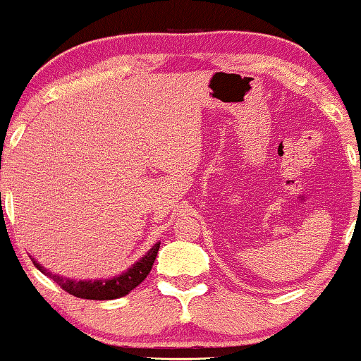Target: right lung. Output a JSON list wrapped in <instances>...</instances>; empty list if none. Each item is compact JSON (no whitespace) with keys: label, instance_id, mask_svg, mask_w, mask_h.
<instances>
[{"label":"right lung","instance_id":"1","mask_svg":"<svg viewBox=\"0 0 361 361\" xmlns=\"http://www.w3.org/2000/svg\"><path fill=\"white\" fill-rule=\"evenodd\" d=\"M159 250V243L153 246L149 252L141 257L133 267L128 268L121 275L108 278V280H71V278H63L59 275H51V273L44 270L39 263H36L33 259V264L41 273L51 278L54 283H58L63 290L73 296H78V298L85 300H115L121 298L130 293L131 290L136 288L145 278L148 276V273L152 271V267L157 259Z\"/></svg>","mask_w":361,"mask_h":361}]
</instances>
